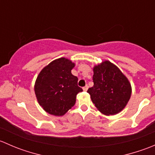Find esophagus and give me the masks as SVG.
Here are the masks:
<instances>
[{
	"label": "esophagus",
	"instance_id": "34e87169",
	"mask_svg": "<svg viewBox=\"0 0 155 155\" xmlns=\"http://www.w3.org/2000/svg\"><path fill=\"white\" fill-rule=\"evenodd\" d=\"M87 88H88V86H87V85H85V87H83V91H86L87 90Z\"/></svg>",
	"mask_w": 155,
	"mask_h": 155
}]
</instances>
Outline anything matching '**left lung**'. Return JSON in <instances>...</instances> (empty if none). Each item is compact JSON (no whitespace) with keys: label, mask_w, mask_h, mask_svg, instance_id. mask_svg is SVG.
<instances>
[{"label":"left lung","mask_w":155,"mask_h":155,"mask_svg":"<svg viewBox=\"0 0 155 155\" xmlns=\"http://www.w3.org/2000/svg\"><path fill=\"white\" fill-rule=\"evenodd\" d=\"M94 86L88 88L93 104L106 115L121 112L131 96V85L127 78L115 64L105 61L93 69Z\"/></svg>","instance_id":"obj_1"}]
</instances>
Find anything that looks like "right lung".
<instances>
[{
	"instance_id": "add662e5",
	"label": "right lung",
	"mask_w": 155,
	"mask_h": 155,
	"mask_svg": "<svg viewBox=\"0 0 155 155\" xmlns=\"http://www.w3.org/2000/svg\"><path fill=\"white\" fill-rule=\"evenodd\" d=\"M75 64L65 58L56 59L39 73L34 91L39 104L48 113L64 115L76 104V95L82 91L78 78L71 73Z\"/></svg>"
}]
</instances>
